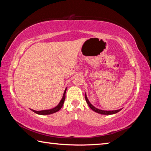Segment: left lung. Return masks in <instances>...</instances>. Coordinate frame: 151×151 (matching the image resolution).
Wrapping results in <instances>:
<instances>
[{"instance_id":"left-lung-1","label":"left lung","mask_w":151,"mask_h":151,"mask_svg":"<svg viewBox=\"0 0 151 151\" xmlns=\"http://www.w3.org/2000/svg\"><path fill=\"white\" fill-rule=\"evenodd\" d=\"M85 99H86V103H87V104H88L89 107H90V108L92 110H93V111L96 112H98V113H99V114H112L116 113V112H119L121 110V109H119V110H116V111H103V110H100V109H96L94 106L92 105L90 102L88 101V99H87V96H86V94H85Z\"/></svg>"}]
</instances>
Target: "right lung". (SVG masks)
<instances>
[{"label": "right lung", "instance_id": "add662e5", "mask_svg": "<svg viewBox=\"0 0 151 151\" xmlns=\"http://www.w3.org/2000/svg\"><path fill=\"white\" fill-rule=\"evenodd\" d=\"M66 91V88L65 89V92H64L63 99H61V101H60V102L59 103V104H58L57 106L55 107V108H53L52 109H49V110H44V111H34V110H32V111L34 112H35V113L40 114V115H46V114H50L55 113V112L58 111L61 108H62L63 104H64V103H65Z\"/></svg>", "mask_w": 151, "mask_h": 151}]
</instances>
